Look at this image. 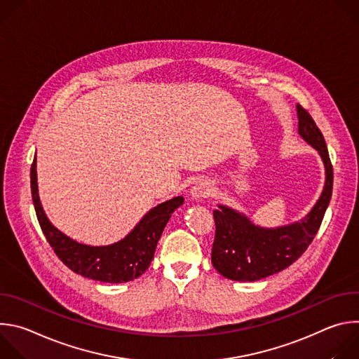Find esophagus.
Masks as SVG:
<instances>
[{"mask_svg":"<svg viewBox=\"0 0 359 359\" xmlns=\"http://www.w3.org/2000/svg\"><path fill=\"white\" fill-rule=\"evenodd\" d=\"M212 193V186L209 182L206 180H198L193 189H191V196L194 198H204V197H209Z\"/></svg>","mask_w":359,"mask_h":359,"instance_id":"esophagus-1","label":"esophagus"}]
</instances>
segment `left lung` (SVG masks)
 Listing matches in <instances>:
<instances>
[{
	"instance_id": "1",
	"label": "left lung",
	"mask_w": 359,
	"mask_h": 359,
	"mask_svg": "<svg viewBox=\"0 0 359 359\" xmlns=\"http://www.w3.org/2000/svg\"><path fill=\"white\" fill-rule=\"evenodd\" d=\"M298 133L313 144L325 165V186L314 209L304 220L278 227L262 229L245 216L219 206L213 212L216 236L212 247V263L226 278L234 281H257L297 262L313 243L323 223L332 196L334 172L325 139L309 111L297 105Z\"/></svg>"
}]
</instances>
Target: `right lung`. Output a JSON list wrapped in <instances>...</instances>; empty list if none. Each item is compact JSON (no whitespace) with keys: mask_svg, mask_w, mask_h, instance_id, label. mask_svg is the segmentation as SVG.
<instances>
[{"mask_svg":"<svg viewBox=\"0 0 359 359\" xmlns=\"http://www.w3.org/2000/svg\"><path fill=\"white\" fill-rule=\"evenodd\" d=\"M36 163L31 165V193L36 219L49 245L58 259L74 273L102 283H126L142 276L150 266L158 241L172 213L183 204V197H173L151 209L139 224L121 241L92 247L74 241L46 219L38 197Z\"/></svg>","mask_w":359,"mask_h":359,"instance_id":"obj_1","label":"right lung"}]
</instances>
